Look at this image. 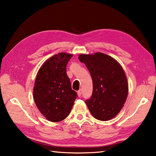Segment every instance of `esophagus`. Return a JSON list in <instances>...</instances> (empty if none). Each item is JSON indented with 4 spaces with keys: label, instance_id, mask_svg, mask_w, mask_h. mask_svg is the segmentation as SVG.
Returning a JSON list of instances; mask_svg holds the SVG:
<instances>
[{
    "label": "esophagus",
    "instance_id": "esophagus-1",
    "mask_svg": "<svg viewBox=\"0 0 156 156\" xmlns=\"http://www.w3.org/2000/svg\"><path fill=\"white\" fill-rule=\"evenodd\" d=\"M77 93H78V96L79 97L81 96V95H82V90H81V89H80V90H78Z\"/></svg>",
    "mask_w": 156,
    "mask_h": 156
}]
</instances>
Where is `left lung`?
Wrapping results in <instances>:
<instances>
[{
    "label": "left lung",
    "instance_id": "obj_1",
    "mask_svg": "<svg viewBox=\"0 0 156 156\" xmlns=\"http://www.w3.org/2000/svg\"><path fill=\"white\" fill-rule=\"evenodd\" d=\"M93 80V93L85 100L89 112L97 120L112 119L120 112L128 96L125 73L119 63L108 55L98 52L80 54Z\"/></svg>",
    "mask_w": 156,
    "mask_h": 156
}]
</instances>
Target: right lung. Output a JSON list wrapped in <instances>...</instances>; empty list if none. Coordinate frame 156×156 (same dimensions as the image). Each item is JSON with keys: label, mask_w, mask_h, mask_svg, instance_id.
<instances>
[{"label": "right lung", "mask_w": 156, "mask_h": 156, "mask_svg": "<svg viewBox=\"0 0 156 156\" xmlns=\"http://www.w3.org/2000/svg\"><path fill=\"white\" fill-rule=\"evenodd\" d=\"M72 57V54L58 53L47 59L37 73L33 92L34 102L42 114L51 122L65 119L78 97L66 72Z\"/></svg>", "instance_id": "obj_1"}]
</instances>
